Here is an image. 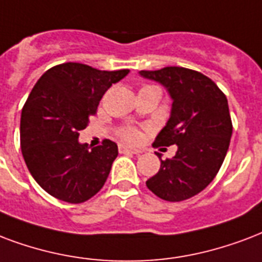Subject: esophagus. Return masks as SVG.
Listing matches in <instances>:
<instances>
[{"instance_id":"obj_1","label":"esophagus","mask_w":262,"mask_h":262,"mask_svg":"<svg viewBox=\"0 0 262 262\" xmlns=\"http://www.w3.org/2000/svg\"><path fill=\"white\" fill-rule=\"evenodd\" d=\"M119 152H121V154H126V152H129V154H133V155H139L140 151H139V149L130 148V147H127V145L121 144V145H119Z\"/></svg>"}]
</instances>
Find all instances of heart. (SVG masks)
Masks as SVG:
<instances>
[{"instance_id": "heart-1", "label": "heart", "mask_w": 262, "mask_h": 262, "mask_svg": "<svg viewBox=\"0 0 262 262\" xmlns=\"http://www.w3.org/2000/svg\"><path fill=\"white\" fill-rule=\"evenodd\" d=\"M144 88H148V86H144ZM118 135H119V137H121L122 140H126V141L133 143V141H136L137 137H139V132H137V129H135V127L123 126L118 130Z\"/></svg>"}]
</instances>
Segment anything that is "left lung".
Segmentation results:
<instances>
[{"label":"left lung","instance_id":"8db88e82","mask_svg":"<svg viewBox=\"0 0 262 262\" xmlns=\"http://www.w3.org/2000/svg\"><path fill=\"white\" fill-rule=\"evenodd\" d=\"M167 88L173 99L166 126L152 147L177 144L171 159H161V169L147 187L167 202H181L206 188L219 173L232 136L228 100L210 78L184 67L140 71Z\"/></svg>","mask_w":262,"mask_h":262}]
</instances>
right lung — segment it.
Instances as JSON below:
<instances>
[{"mask_svg":"<svg viewBox=\"0 0 262 262\" xmlns=\"http://www.w3.org/2000/svg\"><path fill=\"white\" fill-rule=\"evenodd\" d=\"M127 73L63 63L48 70L34 85L21 110L20 147L34 180L56 199L83 203L103 188L118 145L105 139L89 148L78 136L107 89Z\"/></svg>","mask_w":262,"mask_h":262,"instance_id":"right-lung-1","label":"right lung"}]
</instances>
